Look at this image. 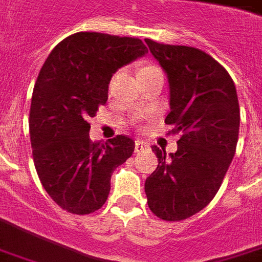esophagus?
<instances>
[{"label":"esophagus","instance_id":"1","mask_svg":"<svg viewBox=\"0 0 262 262\" xmlns=\"http://www.w3.org/2000/svg\"><path fill=\"white\" fill-rule=\"evenodd\" d=\"M149 145L147 144V143H144V141H136V145H135V149L136 152H141V151H144V149L148 148Z\"/></svg>","mask_w":262,"mask_h":262}]
</instances>
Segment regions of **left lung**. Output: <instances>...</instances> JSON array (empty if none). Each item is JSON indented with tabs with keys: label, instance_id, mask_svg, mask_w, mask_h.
I'll return each instance as SVG.
<instances>
[{
	"label": "left lung",
	"instance_id": "8db88e82",
	"mask_svg": "<svg viewBox=\"0 0 262 262\" xmlns=\"http://www.w3.org/2000/svg\"><path fill=\"white\" fill-rule=\"evenodd\" d=\"M166 73L170 113L165 123L180 133L177 151L157 145V169L145 180L149 210L181 221L206 207L221 187L236 151L241 111L227 70L201 49L145 39Z\"/></svg>",
	"mask_w": 262,
	"mask_h": 262
}]
</instances>
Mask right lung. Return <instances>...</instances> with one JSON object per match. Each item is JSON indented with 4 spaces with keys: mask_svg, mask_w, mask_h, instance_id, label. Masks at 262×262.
Listing matches in <instances>:
<instances>
[{
    "mask_svg": "<svg viewBox=\"0 0 262 262\" xmlns=\"http://www.w3.org/2000/svg\"><path fill=\"white\" fill-rule=\"evenodd\" d=\"M147 52L139 38L75 33L56 45L38 74L29 118L34 165L49 196L73 214L104 205L113 171L135 151L123 135L93 143L88 119L105 104L113 74Z\"/></svg>",
    "mask_w": 262,
    "mask_h": 262,
    "instance_id": "1",
    "label": "right lung"
}]
</instances>
